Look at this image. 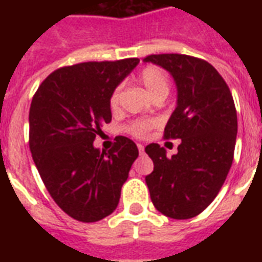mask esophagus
Listing matches in <instances>:
<instances>
[{
    "label": "esophagus",
    "mask_w": 262,
    "mask_h": 262,
    "mask_svg": "<svg viewBox=\"0 0 262 262\" xmlns=\"http://www.w3.org/2000/svg\"><path fill=\"white\" fill-rule=\"evenodd\" d=\"M137 148H139V153L140 154L144 153V146H143V144H140V143H139V144H137Z\"/></svg>",
    "instance_id": "esophagus-1"
}]
</instances>
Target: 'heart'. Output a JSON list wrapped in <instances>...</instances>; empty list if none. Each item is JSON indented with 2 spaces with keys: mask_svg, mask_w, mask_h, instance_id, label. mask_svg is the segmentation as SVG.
I'll use <instances>...</instances> for the list:
<instances>
[{
  "mask_svg": "<svg viewBox=\"0 0 262 262\" xmlns=\"http://www.w3.org/2000/svg\"><path fill=\"white\" fill-rule=\"evenodd\" d=\"M139 81L142 82L143 86L146 88L148 95L156 99V98H165L170 91V82L168 77L163 70L157 66H146L139 74ZM119 103V88H115L111 97H109V105L111 108L116 109ZM154 126V120L151 119H137L130 122L125 127L126 133H129L133 137H144L147 132Z\"/></svg>",
  "mask_w": 262,
  "mask_h": 262,
  "instance_id": "1",
  "label": "heart"
}]
</instances>
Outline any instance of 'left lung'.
<instances>
[{"instance_id":"left-lung-1","label":"left lung","mask_w":262,"mask_h":262,"mask_svg":"<svg viewBox=\"0 0 262 262\" xmlns=\"http://www.w3.org/2000/svg\"><path fill=\"white\" fill-rule=\"evenodd\" d=\"M144 61L165 69L176 81L177 108L164 139H181L168 157L151 143L154 170L146 177L154 208L171 219H191L212 203L230 171L237 136L234 101L223 77L208 61L187 54H151Z\"/></svg>"}]
</instances>
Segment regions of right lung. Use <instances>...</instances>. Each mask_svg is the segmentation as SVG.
<instances>
[{"label":"right lung","mask_w":262,"mask_h":262,"mask_svg":"<svg viewBox=\"0 0 262 262\" xmlns=\"http://www.w3.org/2000/svg\"><path fill=\"white\" fill-rule=\"evenodd\" d=\"M139 59L86 61L56 70L39 85L29 109V148L45 187L73 219L91 223L119 203L139 150L116 136L114 147H94L112 120L109 97Z\"/></svg>","instance_id":"add662e5"}]
</instances>
